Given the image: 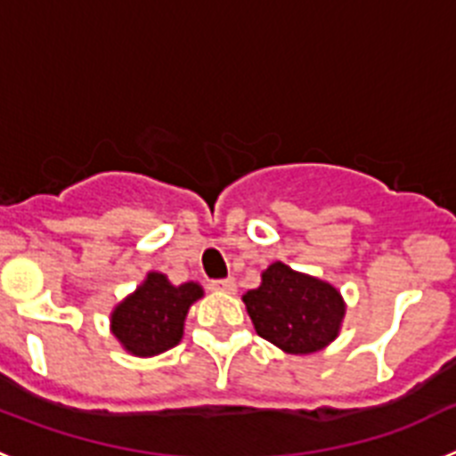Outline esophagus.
<instances>
[{
  "label": "esophagus",
  "mask_w": 456,
  "mask_h": 456,
  "mask_svg": "<svg viewBox=\"0 0 456 456\" xmlns=\"http://www.w3.org/2000/svg\"><path fill=\"white\" fill-rule=\"evenodd\" d=\"M209 288L215 292H225V294H235L237 292V281L235 278H221V281H212Z\"/></svg>",
  "instance_id": "obj_1"
}]
</instances>
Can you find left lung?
<instances>
[{
  "label": "left lung",
  "instance_id": "obj_1",
  "mask_svg": "<svg viewBox=\"0 0 456 456\" xmlns=\"http://www.w3.org/2000/svg\"><path fill=\"white\" fill-rule=\"evenodd\" d=\"M260 278V285L241 297L257 336L294 356L322 352L340 336L347 304L336 285L294 272L281 260Z\"/></svg>",
  "mask_w": 456,
  "mask_h": 456
}]
</instances>
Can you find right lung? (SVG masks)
I'll list each match as a JSON object with an SVG mask.
<instances>
[{
    "mask_svg": "<svg viewBox=\"0 0 456 456\" xmlns=\"http://www.w3.org/2000/svg\"><path fill=\"white\" fill-rule=\"evenodd\" d=\"M203 288L193 281L173 285L167 273L148 272L132 294L116 304L109 329L132 356L151 358L183 340L184 320Z\"/></svg>",
    "mask_w": 456,
    "mask_h": 456,
    "instance_id": "1",
    "label": "right lung"
}]
</instances>
